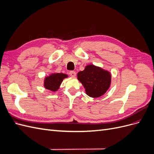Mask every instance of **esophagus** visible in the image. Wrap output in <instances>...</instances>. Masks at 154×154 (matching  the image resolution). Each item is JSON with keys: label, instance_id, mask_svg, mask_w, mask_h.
Listing matches in <instances>:
<instances>
[{"label": "esophagus", "instance_id": "34e87169", "mask_svg": "<svg viewBox=\"0 0 154 154\" xmlns=\"http://www.w3.org/2000/svg\"><path fill=\"white\" fill-rule=\"evenodd\" d=\"M69 74L71 77H75L76 74V72H74V71H70Z\"/></svg>", "mask_w": 154, "mask_h": 154}]
</instances>
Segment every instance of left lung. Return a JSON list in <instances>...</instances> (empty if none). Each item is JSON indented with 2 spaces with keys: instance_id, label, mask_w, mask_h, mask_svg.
<instances>
[{
  "instance_id": "8db88e82",
  "label": "left lung",
  "mask_w": 154,
  "mask_h": 154,
  "mask_svg": "<svg viewBox=\"0 0 154 154\" xmlns=\"http://www.w3.org/2000/svg\"><path fill=\"white\" fill-rule=\"evenodd\" d=\"M77 77L84 87L86 94L91 97H101L110 87L111 73L93 64L87 65L83 71L78 72Z\"/></svg>"
}]
</instances>
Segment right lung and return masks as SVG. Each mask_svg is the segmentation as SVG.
<instances>
[{
    "label": "right lung",
    "mask_w": 154,
    "mask_h": 154,
    "mask_svg": "<svg viewBox=\"0 0 154 154\" xmlns=\"http://www.w3.org/2000/svg\"><path fill=\"white\" fill-rule=\"evenodd\" d=\"M67 78H68L67 74L55 72L52 73L50 75L45 77L44 87L46 89L53 92H56L59 89L63 79Z\"/></svg>",
    "instance_id": "obj_1"
}]
</instances>
